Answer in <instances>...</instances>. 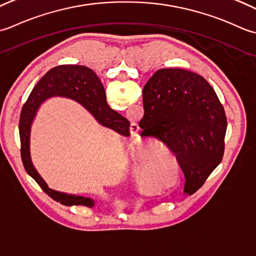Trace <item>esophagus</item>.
Listing matches in <instances>:
<instances>
[{
  "label": "esophagus",
  "instance_id": "1",
  "mask_svg": "<svg viewBox=\"0 0 256 256\" xmlns=\"http://www.w3.org/2000/svg\"><path fill=\"white\" fill-rule=\"evenodd\" d=\"M137 129H138V126H137Z\"/></svg>",
  "mask_w": 256,
  "mask_h": 256
}]
</instances>
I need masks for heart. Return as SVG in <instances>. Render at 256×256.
<instances>
[{"label": "heart", "mask_w": 256, "mask_h": 256, "mask_svg": "<svg viewBox=\"0 0 256 256\" xmlns=\"http://www.w3.org/2000/svg\"><path fill=\"white\" fill-rule=\"evenodd\" d=\"M150 156H151V151H147L144 156H142L137 161H136L134 164V174L138 178H142V176L147 172L150 166Z\"/></svg>", "instance_id": "b5f03b06"}]
</instances>
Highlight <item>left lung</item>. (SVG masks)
I'll use <instances>...</instances> for the list:
<instances>
[{
    "label": "left lung",
    "mask_w": 256,
    "mask_h": 256,
    "mask_svg": "<svg viewBox=\"0 0 256 256\" xmlns=\"http://www.w3.org/2000/svg\"><path fill=\"white\" fill-rule=\"evenodd\" d=\"M142 137L168 146L194 194L220 164L228 122L214 90L202 76L181 68L159 70L142 90Z\"/></svg>",
    "instance_id": "obj_1"
}]
</instances>
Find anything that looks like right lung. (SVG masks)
<instances>
[{"instance_id":"add662e5","label":"right lung","mask_w":256,"mask_h":256,"mask_svg":"<svg viewBox=\"0 0 256 256\" xmlns=\"http://www.w3.org/2000/svg\"><path fill=\"white\" fill-rule=\"evenodd\" d=\"M54 96L72 98L82 104L99 124L110 128L119 134L128 137L130 122L120 114L112 110L106 100V92L102 82L90 68L82 65H60L50 70L33 88L24 104L20 116V157L26 172L38 182L46 194L62 206H84L92 208L95 201L90 198L72 196L54 191L35 170L30 154V126L40 104Z\"/></svg>"}]
</instances>
